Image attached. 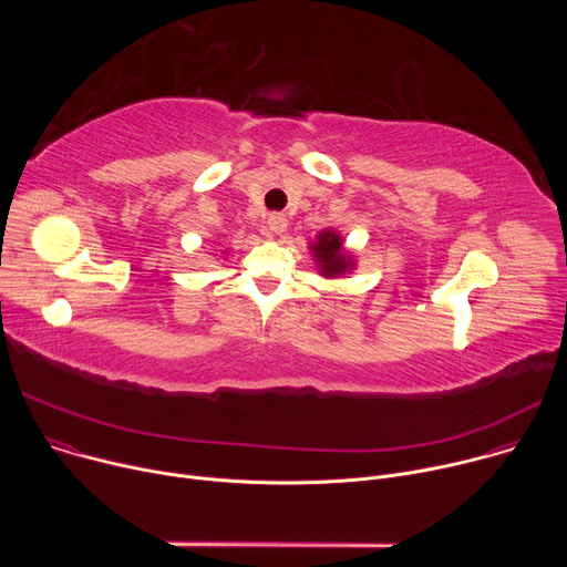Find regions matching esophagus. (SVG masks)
Returning a JSON list of instances; mask_svg holds the SVG:
<instances>
[{
	"label": "esophagus",
	"instance_id": "1",
	"mask_svg": "<svg viewBox=\"0 0 567 567\" xmlns=\"http://www.w3.org/2000/svg\"><path fill=\"white\" fill-rule=\"evenodd\" d=\"M267 224H269V230H271V233L282 235V233L287 230V226H289V219H287V215H282V213H274V215H269Z\"/></svg>",
	"mask_w": 567,
	"mask_h": 567
}]
</instances>
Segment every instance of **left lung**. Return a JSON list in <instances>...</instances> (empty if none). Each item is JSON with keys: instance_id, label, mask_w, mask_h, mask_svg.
<instances>
[{"instance_id": "left-lung-1", "label": "left lung", "mask_w": 567, "mask_h": 567, "mask_svg": "<svg viewBox=\"0 0 567 567\" xmlns=\"http://www.w3.org/2000/svg\"><path fill=\"white\" fill-rule=\"evenodd\" d=\"M343 237L334 228H326L309 241V251L322 278H343L357 269V258L343 247Z\"/></svg>"}]
</instances>
